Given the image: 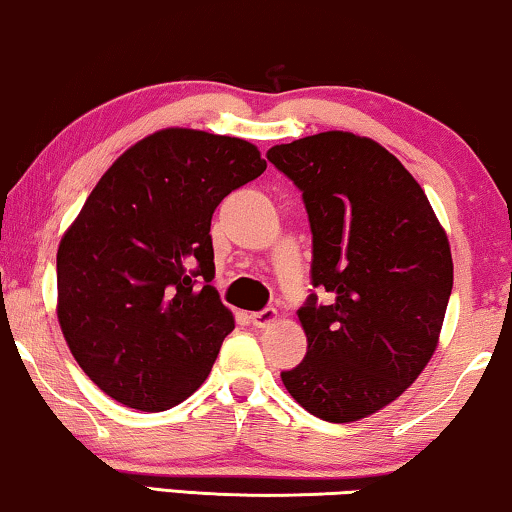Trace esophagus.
Listing matches in <instances>:
<instances>
[{
    "mask_svg": "<svg viewBox=\"0 0 512 512\" xmlns=\"http://www.w3.org/2000/svg\"><path fill=\"white\" fill-rule=\"evenodd\" d=\"M277 317H279V314H277L275 307H265V310L251 314V324L258 326V328H265V326L275 324Z\"/></svg>",
    "mask_w": 512,
    "mask_h": 512,
    "instance_id": "obj_1",
    "label": "esophagus"
}]
</instances>
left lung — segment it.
Instances as JSON below:
<instances>
[{"mask_svg":"<svg viewBox=\"0 0 512 512\" xmlns=\"http://www.w3.org/2000/svg\"><path fill=\"white\" fill-rule=\"evenodd\" d=\"M268 160L303 193L312 286L298 310L307 354L284 370L314 417L356 422L396 401L436 352L452 293V254L422 186L373 139L319 132Z\"/></svg>","mask_w":512,"mask_h":512,"instance_id":"8db88e82","label":"left lung"}]
</instances>
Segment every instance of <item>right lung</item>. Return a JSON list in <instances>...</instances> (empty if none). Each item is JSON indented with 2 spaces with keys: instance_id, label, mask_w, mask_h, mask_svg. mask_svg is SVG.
I'll return each mask as SVG.
<instances>
[{
  "instance_id": "add662e5",
  "label": "right lung",
  "mask_w": 512,
  "mask_h": 512,
  "mask_svg": "<svg viewBox=\"0 0 512 512\" xmlns=\"http://www.w3.org/2000/svg\"><path fill=\"white\" fill-rule=\"evenodd\" d=\"M265 167L244 139L167 128L97 181L60 240L58 321L114 401L170 410L207 380L235 328L212 286V214Z\"/></svg>"
}]
</instances>
